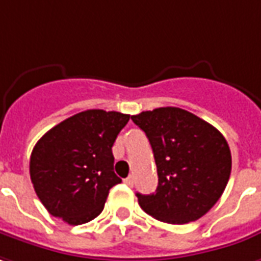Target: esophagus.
<instances>
[{
  "instance_id": "1",
  "label": "esophagus",
  "mask_w": 261,
  "mask_h": 261,
  "mask_svg": "<svg viewBox=\"0 0 261 261\" xmlns=\"http://www.w3.org/2000/svg\"><path fill=\"white\" fill-rule=\"evenodd\" d=\"M124 182H125L127 186H130V187H133V186H134V177H133V175H130V177H127V178L124 180Z\"/></svg>"
}]
</instances>
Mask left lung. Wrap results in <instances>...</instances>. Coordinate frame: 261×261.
Listing matches in <instances>:
<instances>
[{"instance_id":"1","label":"left lung","mask_w":261,"mask_h":261,"mask_svg":"<svg viewBox=\"0 0 261 261\" xmlns=\"http://www.w3.org/2000/svg\"><path fill=\"white\" fill-rule=\"evenodd\" d=\"M154 153L159 186L153 194L137 193L147 214L168 224L203 217L217 203L231 173L226 138L200 117L177 107L131 116Z\"/></svg>"}]
</instances>
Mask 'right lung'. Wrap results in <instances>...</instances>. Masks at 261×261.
Returning a JSON list of instances; mask_svg holds the SVG:
<instances>
[{
	"label": "right lung",
	"mask_w": 261,
	"mask_h": 261,
	"mask_svg": "<svg viewBox=\"0 0 261 261\" xmlns=\"http://www.w3.org/2000/svg\"><path fill=\"white\" fill-rule=\"evenodd\" d=\"M130 116L87 110L42 136L30 159L34 190L54 217L71 226L95 219L108 191L121 178L114 173L111 147Z\"/></svg>",
	"instance_id": "right-lung-1"
}]
</instances>
